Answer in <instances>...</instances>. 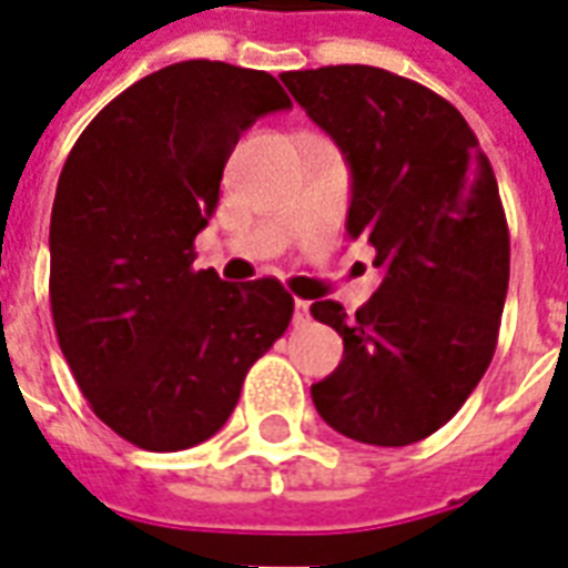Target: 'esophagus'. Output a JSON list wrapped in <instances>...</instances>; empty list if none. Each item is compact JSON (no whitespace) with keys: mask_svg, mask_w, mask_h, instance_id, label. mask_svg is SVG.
Returning <instances> with one entry per match:
<instances>
[{"mask_svg":"<svg viewBox=\"0 0 568 568\" xmlns=\"http://www.w3.org/2000/svg\"><path fill=\"white\" fill-rule=\"evenodd\" d=\"M295 325H307L310 322V304L307 301H295Z\"/></svg>","mask_w":568,"mask_h":568,"instance_id":"1","label":"esophagus"}]
</instances>
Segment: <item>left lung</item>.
<instances>
[{"label": "left lung", "instance_id": "obj_1", "mask_svg": "<svg viewBox=\"0 0 568 568\" xmlns=\"http://www.w3.org/2000/svg\"><path fill=\"white\" fill-rule=\"evenodd\" d=\"M280 79L346 154V231L383 267L356 316L337 301L310 307L344 337L313 405L346 438L405 447L465 405L496 353L511 271L496 173L456 105L417 81L377 67Z\"/></svg>", "mask_w": 568, "mask_h": 568}]
</instances>
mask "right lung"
Segmentation results:
<instances>
[{
	"label": "right lung",
	"mask_w": 568,
	"mask_h": 568,
	"mask_svg": "<svg viewBox=\"0 0 568 568\" xmlns=\"http://www.w3.org/2000/svg\"><path fill=\"white\" fill-rule=\"evenodd\" d=\"M288 105L261 69L185 60L118 93L63 163L48 283L57 341L93 414L142 450L212 438L292 322L280 280L194 271L236 140Z\"/></svg>",
	"instance_id": "add662e5"
}]
</instances>
